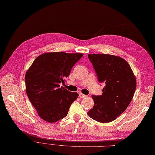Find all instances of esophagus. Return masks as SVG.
<instances>
[{"label":"esophagus","mask_w":155,"mask_h":155,"mask_svg":"<svg viewBox=\"0 0 155 155\" xmlns=\"http://www.w3.org/2000/svg\"><path fill=\"white\" fill-rule=\"evenodd\" d=\"M79 97L81 98H83L86 97L87 95H85V94H83V93H79Z\"/></svg>","instance_id":"1"}]
</instances>
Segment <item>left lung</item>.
Instances as JSON below:
<instances>
[{
	"label": "left lung",
	"mask_w": 155,
	"mask_h": 155,
	"mask_svg": "<svg viewBox=\"0 0 155 155\" xmlns=\"http://www.w3.org/2000/svg\"><path fill=\"white\" fill-rule=\"evenodd\" d=\"M100 83H105L103 93L92 96L94 105L87 112L93 120L108 123L127 108L136 88V78L130 65L119 56L87 54Z\"/></svg>",
	"instance_id": "obj_1"
}]
</instances>
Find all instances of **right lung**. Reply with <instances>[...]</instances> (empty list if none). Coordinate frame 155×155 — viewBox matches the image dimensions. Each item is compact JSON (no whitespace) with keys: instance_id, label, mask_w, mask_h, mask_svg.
Here are the masks:
<instances>
[{"instance_id":"add662e5","label":"right lung","mask_w":155,"mask_h":155,"mask_svg":"<svg viewBox=\"0 0 155 155\" xmlns=\"http://www.w3.org/2000/svg\"><path fill=\"white\" fill-rule=\"evenodd\" d=\"M83 54L63 51L47 52L34 61L25 75L26 92L41 119L54 123L68 115L78 93L70 92L60 83H64L71 69Z\"/></svg>"}]
</instances>
